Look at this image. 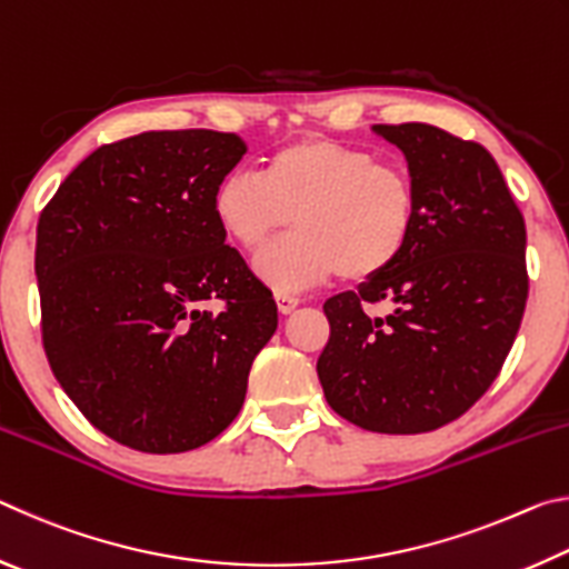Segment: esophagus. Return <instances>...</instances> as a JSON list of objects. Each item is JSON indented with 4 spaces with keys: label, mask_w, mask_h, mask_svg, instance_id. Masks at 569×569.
Listing matches in <instances>:
<instances>
[{
    "label": "esophagus",
    "mask_w": 569,
    "mask_h": 569,
    "mask_svg": "<svg viewBox=\"0 0 569 569\" xmlns=\"http://www.w3.org/2000/svg\"><path fill=\"white\" fill-rule=\"evenodd\" d=\"M276 303H278V311H281V313H291L293 308L298 306V296L286 293V291H278L276 293Z\"/></svg>",
    "instance_id": "esophagus-1"
}]
</instances>
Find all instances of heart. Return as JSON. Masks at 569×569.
I'll list each match as a JSON object with an SVG mask.
<instances>
[{
	"instance_id": "heart-1",
	"label": "heart",
	"mask_w": 569,
	"mask_h": 569,
	"mask_svg": "<svg viewBox=\"0 0 569 569\" xmlns=\"http://www.w3.org/2000/svg\"><path fill=\"white\" fill-rule=\"evenodd\" d=\"M419 188L407 168L331 138H301L273 150L263 172L233 170L213 190V218L238 248L256 250L278 230L298 228L256 258L276 291H301L333 273L369 281L407 253L419 226Z\"/></svg>"
}]
</instances>
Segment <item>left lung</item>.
<instances>
[{
    "instance_id": "8db88e82",
    "label": "left lung",
    "mask_w": 569,
    "mask_h": 569,
    "mask_svg": "<svg viewBox=\"0 0 569 569\" xmlns=\"http://www.w3.org/2000/svg\"><path fill=\"white\" fill-rule=\"evenodd\" d=\"M409 160L419 226L387 273L323 303L316 363L329 407L381 435H421L481 399L529 293L522 210L487 148L435 124H377ZM390 313L377 317L371 305Z\"/></svg>"
}]
</instances>
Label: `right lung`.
<instances>
[{
    "mask_svg": "<svg viewBox=\"0 0 569 569\" xmlns=\"http://www.w3.org/2000/svg\"><path fill=\"white\" fill-rule=\"evenodd\" d=\"M246 150L236 132H140L90 152L42 208L47 361L118 445L180 455L243 407L250 366L278 326L271 288L213 218L218 180ZM203 300L221 311L203 312Z\"/></svg>",
    "mask_w": 569,
    "mask_h": 569,
    "instance_id": "obj_1",
    "label": "right lung"
}]
</instances>
